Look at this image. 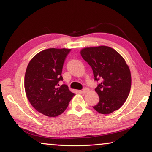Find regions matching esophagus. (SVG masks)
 <instances>
[{"label": "esophagus", "mask_w": 152, "mask_h": 152, "mask_svg": "<svg viewBox=\"0 0 152 152\" xmlns=\"http://www.w3.org/2000/svg\"><path fill=\"white\" fill-rule=\"evenodd\" d=\"M88 91V88H84L83 90H82V92L83 94H85V93H86Z\"/></svg>", "instance_id": "34e87169"}]
</instances>
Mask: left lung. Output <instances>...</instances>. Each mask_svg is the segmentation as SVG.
Listing matches in <instances>:
<instances>
[{
    "label": "left lung",
    "mask_w": 152,
    "mask_h": 152,
    "mask_svg": "<svg viewBox=\"0 0 152 152\" xmlns=\"http://www.w3.org/2000/svg\"><path fill=\"white\" fill-rule=\"evenodd\" d=\"M80 54L92 68L95 80H101L95 88L99 102L94 109L101 114L119 109L127 100L132 86L130 70L124 58L104 45L83 48Z\"/></svg>",
    "instance_id": "8db88e82"
}]
</instances>
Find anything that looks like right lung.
Returning a JSON list of instances; mask_svg holds the SVG:
<instances>
[{"instance_id": "obj_1", "label": "right lung", "mask_w": 152, "mask_h": 152, "mask_svg": "<svg viewBox=\"0 0 152 152\" xmlns=\"http://www.w3.org/2000/svg\"><path fill=\"white\" fill-rule=\"evenodd\" d=\"M70 49L50 48L30 60L25 75V91L31 104L47 117L61 115L74 93L66 84L60 86L63 64Z\"/></svg>"}]
</instances>
